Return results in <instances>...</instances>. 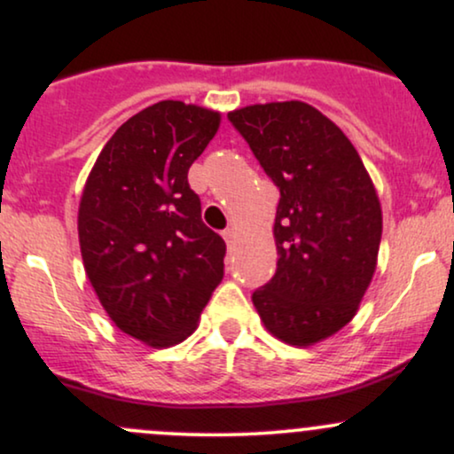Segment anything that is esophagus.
I'll list each match as a JSON object with an SVG mask.
<instances>
[{
  "label": "esophagus",
  "instance_id": "1",
  "mask_svg": "<svg viewBox=\"0 0 454 454\" xmlns=\"http://www.w3.org/2000/svg\"><path fill=\"white\" fill-rule=\"evenodd\" d=\"M222 237H223V241L228 243V247H231V245H232V237H234V231H232V228H226V231L222 232Z\"/></svg>",
  "mask_w": 454,
  "mask_h": 454
}]
</instances>
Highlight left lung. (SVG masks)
I'll list each match as a JSON object with an SVG mask.
<instances>
[{"label":"left lung","instance_id":"obj_1","mask_svg":"<svg viewBox=\"0 0 454 454\" xmlns=\"http://www.w3.org/2000/svg\"><path fill=\"white\" fill-rule=\"evenodd\" d=\"M228 119L279 190L278 270L252 294L254 307L270 335L314 346L356 316L376 273V187L346 134L309 104H254Z\"/></svg>","mask_w":454,"mask_h":454}]
</instances>
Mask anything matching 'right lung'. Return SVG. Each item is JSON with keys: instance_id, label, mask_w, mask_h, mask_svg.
<instances>
[{"instance_id": "add662e5", "label": "right lung", "mask_w": 454, "mask_h": 454, "mask_svg": "<svg viewBox=\"0 0 454 454\" xmlns=\"http://www.w3.org/2000/svg\"><path fill=\"white\" fill-rule=\"evenodd\" d=\"M220 121L217 111L179 100L147 106L104 145L82 190L87 278L117 328L151 348L190 337L223 278L226 243L202 223L187 184Z\"/></svg>"}]
</instances>
